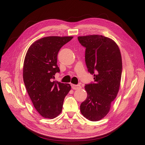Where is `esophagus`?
Wrapping results in <instances>:
<instances>
[{
    "instance_id": "34e87169",
    "label": "esophagus",
    "mask_w": 145,
    "mask_h": 145,
    "mask_svg": "<svg viewBox=\"0 0 145 145\" xmlns=\"http://www.w3.org/2000/svg\"><path fill=\"white\" fill-rule=\"evenodd\" d=\"M72 88H73V90H78V89H80V88H81L82 87H81V85H79V84H78V85L72 84Z\"/></svg>"
}]
</instances>
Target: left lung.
I'll list each match as a JSON object with an SVG mask.
<instances>
[{
    "label": "left lung",
    "instance_id": "8db88e82",
    "mask_svg": "<svg viewBox=\"0 0 145 145\" xmlns=\"http://www.w3.org/2000/svg\"><path fill=\"white\" fill-rule=\"evenodd\" d=\"M86 48L85 61L94 82L85 86L86 99L80 105L81 114L91 121H98L108 113L118 95L122 71L120 49L110 38L99 35L78 37Z\"/></svg>",
    "mask_w": 145,
    "mask_h": 145
}]
</instances>
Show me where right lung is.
Returning a JSON list of instances; mask_svg holds the SVG:
<instances>
[{
    "instance_id": "1",
    "label": "right lung",
    "mask_w": 145,
    "mask_h": 145,
    "mask_svg": "<svg viewBox=\"0 0 145 145\" xmlns=\"http://www.w3.org/2000/svg\"><path fill=\"white\" fill-rule=\"evenodd\" d=\"M73 37L50 36L39 39L27 50L23 64V81L35 108L44 118L53 119L62 111L69 84L53 81L59 72L57 55Z\"/></svg>"
}]
</instances>
